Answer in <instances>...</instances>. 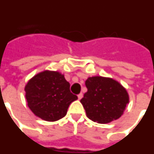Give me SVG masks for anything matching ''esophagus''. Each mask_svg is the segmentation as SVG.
<instances>
[{
    "label": "esophagus",
    "instance_id": "1",
    "mask_svg": "<svg viewBox=\"0 0 154 154\" xmlns=\"http://www.w3.org/2000/svg\"><path fill=\"white\" fill-rule=\"evenodd\" d=\"M77 97H78V100H81V99H82V98L83 97V94H82V93H80V94L77 95Z\"/></svg>",
    "mask_w": 154,
    "mask_h": 154
}]
</instances>
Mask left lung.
<instances>
[{
  "label": "left lung",
  "mask_w": 154,
  "mask_h": 154,
  "mask_svg": "<svg viewBox=\"0 0 154 154\" xmlns=\"http://www.w3.org/2000/svg\"><path fill=\"white\" fill-rule=\"evenodd\" d=\"M87 92L81 100L87 118L100 124L109 123L123 114L129 94L121 83L111 77H90L86 81Z\"/></svg>",
  "instance_id": "8db88e82"
}]
</instances>
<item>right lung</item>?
<instances>
[{
    "label": "right lung",
    "instance_id": "1",
    "mask_svg": "<svg viewBox=\"0 0 154 154\" xmlns=\"http://www.w3.org/2000/svg\"><path fill=\"white\" fill-rule=\"evenodd\" d=\"M28 108L36 117L47 122L63 118L77 96L70 92V84L58 71L45 70L36 74L24 87Z\"/></svg>",
    "mask_w": 154,
    "mask_h": 154
}]
</instances>
